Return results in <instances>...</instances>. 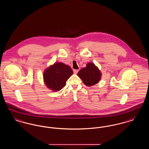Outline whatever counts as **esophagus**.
<instances>
[{
    "instance_id": "34e87169",
    "label": "esophagus",
    "mask_w": 149,
    "mask_h": 149,
    "mask_svg": "<svg viewBox=\"0 0 149 149\" xmlns=\"http://www.w3.org/2000/svg\"><path fill=\"white\" fill-rule=\"evenodd\" d=\"M73 71H74V73L75 74H77L78 73V71H79V70H76V69H74V70H73Z\"/></svg>"
}]
</instances>
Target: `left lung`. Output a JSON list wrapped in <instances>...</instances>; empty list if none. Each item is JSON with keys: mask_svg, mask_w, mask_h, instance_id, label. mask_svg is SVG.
Instances as JSON below:
<instances>
[{"mask_svg": "<svg viewBox=\"0 0 149 149\" xmlns=\"http://www.w3.org/2000/svg\"><path fill=\"white\" fill-rule=\"evenodd\" d=\"M78 76L82 80L85 85L92 86L100 81L102 73L95 64L89 62L87 63L86 67L83 68L78 72Z\"/></svg>", "mask_w": 149, "mask_h": 149, "instance_id": "8db88e82", "label": "left lung"}]
</instances>
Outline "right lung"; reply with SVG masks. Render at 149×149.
I'll return each instance as SVG.
<instances>
[{"label":"right lung","mask_w":149,"mask_h":149,"mask_svg":"<svg viewBox=\"0 0 149 149\" xmlns=\"http://www.w3.org/2000/svg\"><path fill=\"white\" fill-rule=\"evenodd\" d=\"M73 71L71 68L63 63H55L47 68L43 73L44 83L53 92H58L66 85V80Z\"/></svg>","instance_id":"1"}]
</instances>
